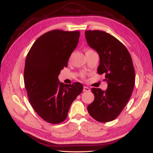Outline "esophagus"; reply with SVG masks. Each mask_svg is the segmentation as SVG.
Listing matches in <instances>:
<instances>
[{
    "label": "esophagus",
    "mask_w": 153,
    "mask_h": 153,
    "mask_svg": "<svg viewBox=\"0 0 153 153\" xmlns=\"http://www.w3.org/2000/svg\"><path fill=\"white\" fill-rule=\"evenodd\" d=\"M91 91V89H90V88H89L88 87H83V91L84 92H89V91Z\"/></svg>",
    "instance_id": "34e87169"
}]
</instances>
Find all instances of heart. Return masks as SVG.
<instances>
[{"instance_id": "obj_1", "label": "heart", "mask_w": 153, "mask_h": 153, "mask_svg": "<svg viewBox=\"0 0 153 153\" xmlns=\"http://www.w3.org/2000/svg\"><path fill=\"white\" fill-rule=\"evenodd\" d=\"M91 51V50H87V51H86V52H88V51ZM82 76H83V75H82Z\"/></svg>"}]
</instances>
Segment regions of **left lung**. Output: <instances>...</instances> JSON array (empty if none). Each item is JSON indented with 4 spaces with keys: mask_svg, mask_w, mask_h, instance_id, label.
Masks as SVG:
<instances>
[{
    "mask_svg": "<svg viewBox=\"0 0 153 153\" xmlns=\"http://www.w3.org/2000/svg\"><path fill=\"white\" fill-rule=\"evenodd\" d=\"M89 46L98 53L99 74H105L106 90L92 88L95 100L87 106L90 116L97 121L108 122L118 116L130 99L135 74L130 54L121 42L105 31L85 32Z\"/></svg>",
    "mask_w": 153,
    "mask_h": 153,
    "instance_id": "obj_1",
    "label": "left lung"
}]
</instances>
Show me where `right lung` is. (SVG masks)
<instances>
[{
    "label": "right lung",
    "instance_id": "right-lung-1",
    "mask_svg": "<svg viewBox=\"0 0 153 153\" xmlns=\"http://www.w3.org/2000/svg\"><path fill=\"white\" fill-rule=\"evenodd\" d=\"M79 35V31H48L35 41L27 55L24 84L29 100L47 122L56 124L64 121L71 103L83 91L79 82L67 85L58 78L67 67Z\"/></svg>",
    "mask_w": 153,
    "mask_h": 153
}]
</instances>
